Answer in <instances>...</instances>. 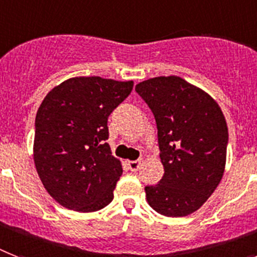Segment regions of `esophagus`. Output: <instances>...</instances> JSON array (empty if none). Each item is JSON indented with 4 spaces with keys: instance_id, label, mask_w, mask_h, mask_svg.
Wrapping results in <instances>:
<instances>
[{
    "instance_id": "34e87169",
    "label": "esophagus",
    "mask_w": 257,
    "mask_h": 257,
    "mask_svg": "<svg viewBox=\"0 0 257 257\" xmlns=\"http://www.w3.org/2000/svg\"><path fill=\"white\" fill-rule=\"evenodd\" d=\"M141 168V160H136V161L128 162V169L131 172H137Z\"/></svg>"
}]
</instances>
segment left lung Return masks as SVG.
I'll list each match as a JSON object with an SVG mask.
<instances>
[{
    "label": "left lung",
    "instance_id": "obj_1",
    "mask_svg": "<svg viewBox=\"0 0 257 257\" xmlns=\"http://www.w3.org/2000/svg\"><path fill=\"white\" fill-rule=\"evenodd\" d=\"M157 124L164 177L145 187L147 199L165 216L197 211L222 179L228 129L222 109L202 89L179 76H160L136 85Z\"/></svg>",
    "mask_w": 257,
    "mask_h": 257
}]
</instances>
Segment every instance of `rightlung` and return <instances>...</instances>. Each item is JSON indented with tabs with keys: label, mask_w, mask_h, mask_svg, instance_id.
<instances>
[{
	"label": "right lung",
	"mask_w": 257,
	"mask_h": 257,
	"mask_svg": "<svg viewBox=\"0 0 257 257\" xmlns=\"http://www.w3.org/2000/svg\"><path fill=\"white\" fill-rule=\"evenodd\" d=\"M133 81L72 78L50 91L35 117L34 162L47 193L63 207L97 211L113 199L121 164L110 153L108 117Z\"/></svg>",
	"instance_id": "add662e5"
}]
</instances>
